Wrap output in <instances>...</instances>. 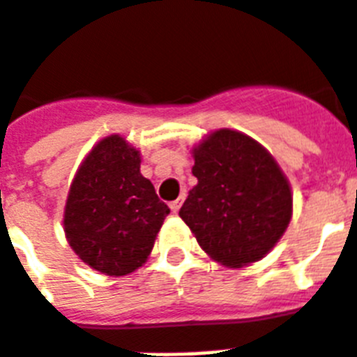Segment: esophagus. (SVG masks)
I'll return each mask as SVG.
<instances>
[{"label":"esophagus","mask_w":357,"mask_h":357,"mask_svg":"<svg viewBox=\"0 0 357 357\" xmlns=\"http://www.w3.org/2000/svg\"><path fill=\"white\" fill-rule=\"evenodd\" d=\"M179 208H181V198H178V200L170 202V209H172V213H178Z\"/></svg>","instance_id":"34e87169"}]
</instances>
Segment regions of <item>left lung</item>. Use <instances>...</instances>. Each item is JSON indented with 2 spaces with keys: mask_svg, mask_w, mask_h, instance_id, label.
I'll return each mask as SVG.
<instances>
[{
  "mask_svg": "<svg viewBox=\"0 0 357 357\" xmlns=\"http://www.w3.org/2000/svg\"><path fill=\"white\" fill-rule=\"evenodd\" d=\"M190 153L198 183L179 217L215 262L243 268L262 260L292 219V189L277 160L234 129L209 132Z\"/></svg>",
  "mask_w": 357,
  "mask_h": 357,
  "instance_id": "left-lung-1",
  "label": "left lung"
}]
</instances>
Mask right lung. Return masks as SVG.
<instances>
[{
    "mask_svg": "<svg viewBox=\"0 0 357 357\" xmlns=\"http://www.w3.org/2000/svg\"><path fill=\"white\" fill-rule=\"evenodd\" d=\"M140 162L138 149L110 135L91 148L70 183L65 238L82 262L105 275H129L146 264L170 213Z\"/></svg>",
    "mask_w": 357,
    "mask_h": 357,
    "instance_id": "right-lung-1",
    "label": "right lung"
}]
</instances>
